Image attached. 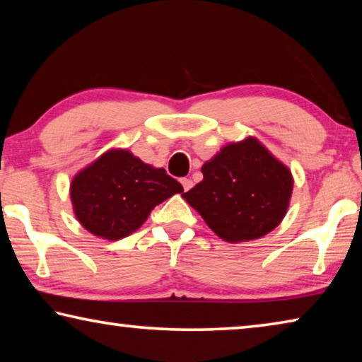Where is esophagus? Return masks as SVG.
<instances>
[{
    "label": "esophagus",
    "instance_id": "obj_1",
    "mask_svg": "<svg viewBox=\"0 0 362 362\" xmlns=\"http://www.w3.org/2000/svg\"><path fill=\"white\" fill-rule=\"evenodd\" d=\"M180 182H182L183 189H185V192H188V189L193 187V182H192V179H182Z\"/></svg>",
    "mask_w": 362,
    "mask_h": 362
}]
</instances>
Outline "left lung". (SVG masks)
Segmentation results:
<instances>
[{
    "mask_svg": "<svg viewBox=\"0 0 362 362\" xmlns=\"http://www.w3.org/2000/svg\"><path fill=\"white\" fill-rule=\"evenodd\" d=\"M201 173L204 179L182 196L222 240H257L284 218L291 170L254 137L223 146Z\"/></svg>",
    "mask_w": 362,
    "mask_h": 362,
    "instance_id": "1",
    "label": "left lung"
}]
</instances>
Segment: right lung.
Returning <instances> with one entry per match:
<instances>
[{
  "mask_svg": "<svg viewBox=\"0 0 362 362\" xmlns=\"http://www.w3.org/2000/svg\"><path fill=\"white\" fill-rule=\"evenodd\" d=\"M183 187L166 170L140 161L127 150H110L71 182L76 218L105 240H121L142 226L164 199Z\"/></svg>",
  "mask_w": 362,
  "mask_h": 362,
  "instance_id": "right-lung-1",
  "label": "right lung"
}]
</instances>
